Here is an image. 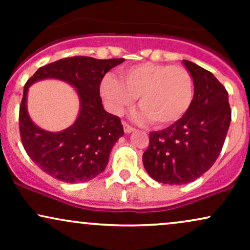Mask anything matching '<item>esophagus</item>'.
<instances>
[{
	"label": "esophagus",
	"instance_id": "34e87169",
	"mask_svg": "<svg viewBox=\"0 0 250 250\" xmlns=\"http://www.w3.org/2000/svg\"><path fill=\"white\" fill-rule=\"evenodd\" d=\"M123 130H125V134H130V133H133L135 129L131 127V125H129L127 122H123Z\"/></svg>",
	"mask_w": 250,
	"mask_h": 250
}]
</instances>
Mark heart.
Returning a JSON list of instances; mask_svg holds the SVG:
<instances>
[{"label": "heart", "instance_id": "heart-1", "mask_svg": "<svg viewBox=\"0 0 250 250\" xmlns=\"http://www.w3.org/2000/svg\"><path fill=\"white\" fill-rule=\"evenodd\" d=\"M121 76L123 83L107 75L100 88L105 105L115 115H122L139 97L140 117L166 125L180 120L193 102V79L180 65L141 63L122 69Z\"/></svg>", "mask_w": 250, "mask_h": 250}]
</instances>
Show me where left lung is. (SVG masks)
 Instances as JSON below:
<instances>
[{
	"label": "left lung",
	"instance_id": "left-lung-1",
	"mask_svg": "<svg viewBox=\"0 0 250 250\" xmlns=\"http://www.w3.org/2000/svg\"><path fill=\"white\" fill-rule=\"evenodd\" d=\"M182 62L193 77V102L180 120L149 134L142 156L149 176L165 185H186L208 171L222 150L231 120L228 93L219 80L193 62Z\"/></svg>",
	"mask_w": 250,
	"mask_h": 250
}]
</instances>
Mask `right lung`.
I'll return each instance as SVG.
<instances>
[{"instance_id": "add662e5", "label": "right lung", "mask_w": 250, "mask_h": 250, "mask_svg": "<svg viewBox=\"0 0 250 250\" xmlns=\"http://www.w3.org/2000/svg\"><path fill=\"white\" fill-rule=\"evenodd\" d=\"M123 61L69 57L41 67L28 80L20 105V134L25 151L37 167L68 183L85 182L104 170L111 149L125 133L121 120L103 108L100 84L103 76ZM45 78L67 82L76 88L80 100L76 122L57 133L37 127L27 114L29 87Z\"/></svg>"}]
</instances>
